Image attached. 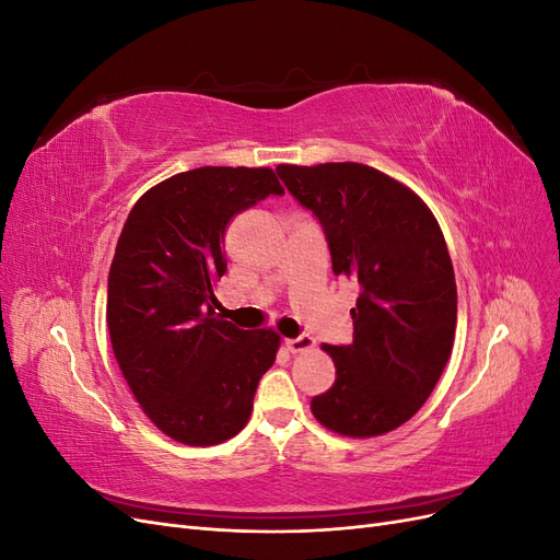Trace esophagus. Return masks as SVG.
<instances>
[{
  "label": "esophagus",
  "instance_id": "1",
  "mask_svg": "<svg viewBox=\"0 0 560 560\" xmlns=\"http://www.w3.org/2000/svg\"><path fill=\"white\" fill-rule=\"evenodd\" d=\"M284 346L290 352H303V350H311L315 346V338L308 334H301L296 338H284Z\"/></svg>",
  "mask_w": 560,
  "mask_h": 560
}]
</instances>
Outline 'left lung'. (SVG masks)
<instances>
[{
	"label": "left lung",
	"mask_w": 560,
	"mask_h": 560,
	"mask_svg": "<svg viewBox=\"0 0 560 560\" xmlns=\"http://www.w3.org/2000/svg\"><path fill=\"white\" fill-rule=\"evenodd\" d=\"M325 229L336 276L358 280L350 346H322L334 385L313 416L343 436L393 432L428 401L451 358L457 290L444 233L409 186L362 163L278 165Z\"/></svg>",
	"instance_id": "obj_1"
}]
</instances>
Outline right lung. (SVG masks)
I'll return each instance as SVG.
<instances>
[{"mask_svg":"<svg viewBox=\"0 0 560 560\" xmlns=\"http://www.w3.org/2000/svg\"><path fill=\"white\" fill-rule=\"evenodd\" d=\"M284 189L270 167L206 165L135 202L107 282L114 358L147 418L186 446H212L249 420L280 336L214 313L231 219Z\"/></svg>","mask_w":560,"mask_h":560,"instance_id":"1","label":"right lung"}]
</instances>
